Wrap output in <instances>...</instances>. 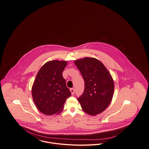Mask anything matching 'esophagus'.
Here are the masks:
<instances>
[{
  "mask_svg": "<svg viewBox=\"0 0 149 149\" xmlns=\"http://www.w3.org/2000/svg\"><path fill=\"white\" fill-rule=\"evenodd\" d=\"M70 90V92H71L72 95L74 94V93H75V89L74 88H71Z\"/></svg>",
  "mask_w": 149,
  "mask_h": 149,
  "instance_id": "esophagus-1",
  "label": "esophagus"
}]
</instances>
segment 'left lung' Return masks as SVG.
Segmentation results:
<instances>
[{
    "mask_svg": "<svg viewBox=\"0 0 149 149\" xmlns=\"http://www.w3.org/2000/svg\"><path fill=\"white\" fill-rule=\"evenodd\" d=\"M85 83L84 92L78 98L84 111L94 116L109 105L114 92L113 80L104 65L95 58L74 61Z\"/></svg>",
    "mask_w": 149,
    "mask_h": 149,
    "instance_id": "obj_1",
    "label": "left lung"
}]
</instances>
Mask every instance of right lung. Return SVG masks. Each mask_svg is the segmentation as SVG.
Returning <instances> with one entry per match:
<instances>
[{
	"instance_id": "obj_1",
	"label": "right lung",
	"mask_w": 149,
	"mask_h": 149,
	"mask_svg": "<svg viewBox=\"0 0 149 149\" xmlns=\"http://www.w3.org/2000/svg\"><path fill=\"white\" fill-rule=\"evenodd\" d=\"M66 65L65 61H50L43 65L36 75L32 94L36 106L42 113H60L66 99L71 95L63 77Z\"/></svg>"
}]
</instances>
